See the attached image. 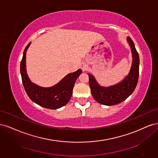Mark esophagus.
<instances>
[{
    "label": "esophagus",
    "mask_w": 158,
    "mask_h": 158,
    "mask_svg": "<svg viewBox=\"0 0 158 158\" xmlns=\"http://www.w3.org/2000/svg\"><path fill=\"white\" fill-rule=\"evenodd\" d=\"M84 66H85V64H81V68H82V69H84Z\"/></svg>",
    "instance_id": "1"
}]
</instances>
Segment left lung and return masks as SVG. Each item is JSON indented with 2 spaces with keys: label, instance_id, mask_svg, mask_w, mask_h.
Returning a JSON list of instances; mask_svg holds the SVG:
<instances>
[{
  "label": "left lung",
  "instance_id": "left-lung-1",
  "mask_svg": "<svg viewBox=\"0 0 158 158\" xmlns=\"http://www.w3.org/2000/svg\"><path fill=\"white\" fill-rule=\"evenodd\" d=\"M127 41L131 47L132 62L129 73L120 82L108 87L102 86L94 76L88 74L89 84L94 98L105 106H113L121 103L135 91L139 76V55L131 38L127 37Z\"/></svg>",
  "mask_w": 158,
  "mask_h": 158
}]
</instances>
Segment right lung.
I'll return each instance as SVG.
<instances>
[{
  "label": "right lung",
  "mask_w": 158,
  "mask_h": 158,
  "mask_svg": "<svg viewBox=\"0 0 158 158\" xmlns=\"http://www.w3.org/2000/svg\"><path fill=\"white\" fill-rule=\"evenodd\" d=\"M31 43L24 49L20 63V73L23 87L31 101L47 109H56L65 106L73 95L75 82L82 74L78 69L74 73L65 76L59 82L51 87L44 88L32 82L26 71V52Z\"/></svg>",
  "instance_id": "add662e5"
}]
</instances>
